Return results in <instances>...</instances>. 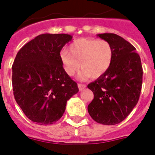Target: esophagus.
<instances>
[{
  "label": "esophagus",
  "instance_id": "esophagus-1",
  "mask_svg": "<svg viewBox=\"0 0 155 155\" xmlns=\"http://www.w3.org/2000/svg\"><path fill=\"white\" fill-rule=\"evenodd\" d=\"M78 89L80 91H81V90H84V89L86 87V85H85V84H81V83H79L78 85Z\"/></svg>",
  "mask_w": 155,
  "mask_h": 155
}]
</instances>
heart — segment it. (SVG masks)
<instances>
[{"instance_id": "obj_1", "label": "heart", "mask_w": 155, "mask_h": 155, "mask_svg": "<svg viewBox=\"0 0 155 155\" xmlns=\"http://www.w3.org/2000/svg\"><path fill=\"white\" fill-rule=\"evenodd\" d=\"M114 58L111 45L105 40L94 38H80L69 46V52L61 54V61L65 73L74 76L80 69L81 78L102 76L110 69Z\"/></svg>"}]
</instances>
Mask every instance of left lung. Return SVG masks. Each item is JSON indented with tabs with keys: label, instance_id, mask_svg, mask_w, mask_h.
Returning a JSON list of instances; mask_svg holds the SVG:
<instances>
[{
	"label": "left lung",
	"instance_id": "1",
	"mask_svg": "<svg viewBox=\"0 0 155 155\" xmlns=\"http://www.w3.org/2000/svg\"><path fill=\"white\" fill-rule=\"evenodd\" d=\"M97 37L111 45L114 58L110 69L87 85L94 93L88 112L100 124L115 125L122 122L138 103L142 63L135 48L122 37L114 33H100Z\"/></svg>",
	"mask_w": 155,
	"mask_h": 155
}]
</instances>
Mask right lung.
Masks as SVG:
<instances>
[{
	"label": "right lung",
	"instance_id": "add662e5",
	"mask_svg": "<svg viewBox=\"0 0 155 155\" xmlns=\"http://www.w3.org/2000/svg\"><path fill=\"white\" fill-rule=\"evenodd\" d=\"M70 34L45 33L25 45L13 61L15 100L26 117L40 125L54 124L62 117L66 102L78 92L65 73L60 52Z\"/></svg>",
	"mask_w": 155,
	"mask_h": 155
}]
</instances>
